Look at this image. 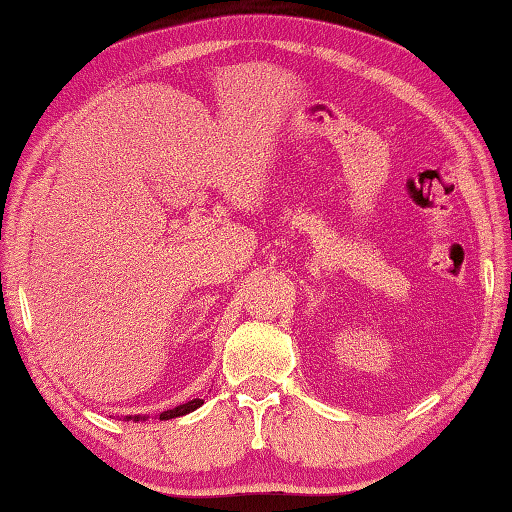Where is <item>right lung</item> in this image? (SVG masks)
<instances>
[{"label":"right lung","instance_id":"1","mask_svg":"<svg viewBox=\"0 0 512 512\" xmlns=\"http://www.w3.org/2000/svg\"><path fill=\"white\" fill-rule=\"evenodd\" d=\"M202 399H191V401H187V403H182V406H178V408H173V410H165L160 414V421H167V419H176V417H182V414H189V412H194L196 408H200L202 406ZM124 419H133V421H144L147 417H124Z\"/></svg>","mask_w":512,"mask_h":512}]
</instances>
